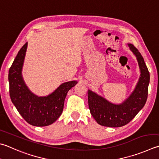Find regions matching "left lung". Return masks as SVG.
Returning a JSON list of instances; mask_svg holds the SVG:
<instances>
[{"label": "left lung", "mask_w": 159, "mask_h": 159, "mask_svg": "<svg viewBox=\"0 0 159 159\" xmlns=\"http://www.w3.org/2000/svg\"><path fill=\"white\" fill-rule=\"evenodd\" d=\"M136 55L140 70L139 82L132 93L123 103H110L94 92L88 91L89 107L92 116L100 125L109 127H120L129 123L142 108L148 99L149 73L141 54L132 44H128Z\"/></svg>", "instance_id": "left-lung-1"}]
</instances>
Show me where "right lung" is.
I'll use <instances>...</instances> for the list:
<instances>
[{
  "label": "right lung",
  "mask_w": 159,
  "mask_h": 159,
  "mask_svg": "<svg viewBox=\"0 0 159 159\" xmlns=\"http://www.w3.org/2000/svg\"><path fill=\"white\" fill-rule=\"evenodd\" d=\"M28 43L18 52L9 70L10 95L12 103L24 120L33 126L44 127L52 124L61 116L65 98L76 81L62 84L52 93L38 97L30 91L23 82L21 70Z\"/></svg>",
  "instance_id": "1"
}]
</instances>
